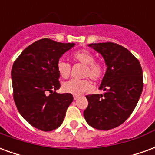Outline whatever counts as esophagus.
Listing matches in <instances>:
<instances>
[{
	"label": "esophagus",
	"mask_w": 155,
	"mask_h": 155,
	"mask_svg": "<svg viewBox=\"0 0 155 155\" xmlns=\"http://www.w3.org/2000/svg\"><path fill=\"white\" fill-rule=\"evenodd\" d=\"M73 98H74V100H77V99L80 98V95H75V94H74V95H73Z\"/></svg>",
	"instance_id": "obj_1"
}]
</instances>
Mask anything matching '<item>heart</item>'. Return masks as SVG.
Instances as JSON below:
<instances>
[{
	"mask_svg": "<svg viewBox=\"0 0 155 155\" xmlns=\"http://www.w3.org/2000/svg\"><path fill=\"white\" fill-rule=\"evenodd\" d=\"M94 54L91 51L81 49L71 54V60L75 63L84 65L82 71V77L91 78L95 82L101 81L105 74V65L101 61L94 60ZM57 71L61 77L67 79L70 77L71 65L66 61H60L57 63ZM92 84L88 79L82 80H71L62 84V90L65 93L80 95L91 91Z\"/></svg>",
	"mask_w": 155,
	"mask_h": 155,
	"instance_id": "1",
	"label": "heart"
}]
</instances>
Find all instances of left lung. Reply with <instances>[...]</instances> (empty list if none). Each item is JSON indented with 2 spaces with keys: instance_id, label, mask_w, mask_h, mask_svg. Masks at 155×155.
I'll list each match as a JSON object with an SVG mask.
<instances>
[{
  "instance_id": "left-lung-1",
  "label": "left lung",
  "mask_w": 155,
  "mask_h": 155,
  "mask_svg": "<svg viewBox=\"0 0 155 155\" xmlns=\"http://www.w3.org/2000/svg\"><path fill=\"white\" fill-rule=\"evenodd\" d=\"M89 46L102 54L107 71L100 90L101 94L86 95L84 117L91 127L110 130L120 126L136 107L143 87L140 61L126 48L114 42L93 43Z\"/></svg>"
}]
</instances>
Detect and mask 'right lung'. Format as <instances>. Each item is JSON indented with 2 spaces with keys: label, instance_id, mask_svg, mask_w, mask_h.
I'll list each match as a JSON object with an SVG mask.
<instances>
[{
  "label": "right lung",
  "instance_id": "1",
  "mask_svg": "<svg viewBox=\"0 0 155 155\" xmlns=\"http://www.w3.org/2000/svg\"><path fill=\"white\" fill-rule=\"evenodd\" d=\"M74 43H61L48 38L35 41L22 51L12 70L13 99L21 116L42 131L61 125L72 94H58L61 88L57 63Z\"/></svg>",
  "mask_w": 155,
  "mask_h": 155
}]
</instances>
